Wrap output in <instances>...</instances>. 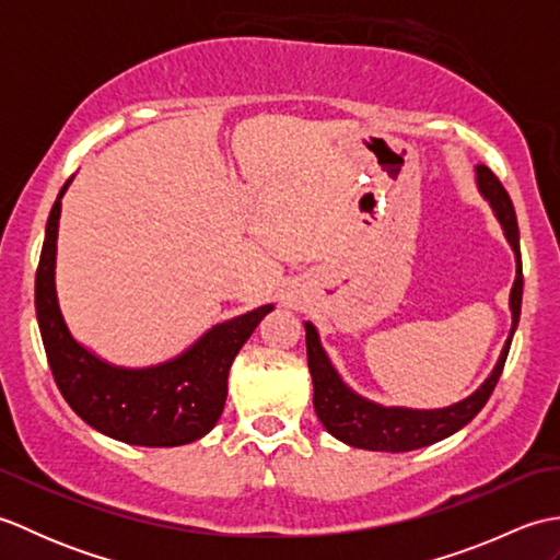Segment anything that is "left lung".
I'll return each instance as SVG.
<instances>
[{"label": "left lung", "mask_w": 560, "mask_h": 560, "mask_svg": "<svg viewBox=\"0 0 560 560\" xmlns=\"http://www.w3.org/2000/svg\"><path fill=\"white\" fill-rule=\"evenodd\" d=\"M477 183L481 195L491 201L498 221H501L508 243L513 245L517 257V277L510 291V311H513V329L503 347L501 359H498L493 373L489 380L459 404H452L447 409L435 411H413V409H387L380 404L368 401L341 383L335 368H331L325 349L319 347V337L315 327L305 325V347H307V368L313 375L315 387V411L317 419L323 421L327 431L339 438L341 443L375 450V452H409L419 450L425 445H433L438 440H443L459 431L462 425H467L474 416H477L483 404L489 401L493 389L501 380V373L505 368V359L513 343L515 327L520 323V307H522V257H520V229L515 207L510 201V195L505 192L503 183L498 180L495 173L486 165H477Z\"/></svg>", "instance_id": "1"}]
</instances>
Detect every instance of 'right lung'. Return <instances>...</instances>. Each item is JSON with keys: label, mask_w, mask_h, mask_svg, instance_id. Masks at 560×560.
Segmentation results:
<instances>
[{"label": "right lung", "mask_w": 560, "mask_h": 560, "mask_svg": "<svg viewBox=\"0 0 560 560\" xmlns=\"http://www.w3.org/2000/svg\"><path fill=\"white\" fill-rule=\"evenodd\" d=\"M59 189L47 219L35 271V315L55 383L67 404L96 431L129 445L175 447L192 443L217 425L229 395L231 363L271 305L209 329L175 361L144 371L103 363L71 339L55 293Z\"/></svg>", "instance_id": "right-lung-1"}]
</instances>
